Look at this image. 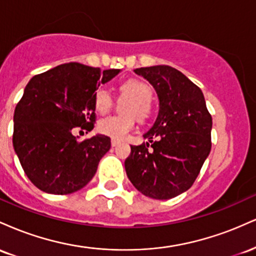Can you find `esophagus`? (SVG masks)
Masks as SVG:
<instances>
[{"label": "esophagus", "instance_id": "esophagus-1", "mask_svg": "<svg viewBox=\"0 0 256 256\" xmlns=\"http://www.w3.org/2000/svg\"><path fill=\"white\" fill-rule=\"evenodd\" d=\"M110 144H112V146H116L119 144V142H118V140H112Z\"/></svg>", "mask_w": 256, "mask_h": 256}]
</instances>
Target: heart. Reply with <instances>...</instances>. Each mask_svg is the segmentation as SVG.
<instances>
[{
  "label": "heart",
  "instance_id": "heart-1",
  "mask_svg": "<svg viewBox=\"0 0 256 256\" xmlns=\"http://www.w3.org/2000/svg\"><path fill=\"white\" fill-rule=\"evenodd\" d=\"M122 95L131 98L126 108L128 114H136L138 118H146L150 113V102L152 100V90L150 85L140 79H130L122 83L119 88ZM113 104L110 91L100 88L94 94V106L98 113L104 114L110 110ZM134 128V118L132 116H110L98 122V128L104 136L113 140H122Z\"/></svg>",
  "mask_w": 256,
  "mask_h": 256
}]
</instances>
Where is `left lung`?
Listing matches in <instances>:
<instances>
[{
	"label": "left lung",
	"instance_id": "left-lung-1",
	"mask_svg": "<svg viewBox=\"0 0 256 256\" xmlns=\"http://www.w3.org/2000/svg\"><path fill=\"white\" fill-rule=\"evenodd\" d=\"M134 73L154 86L160 108L154 125L143 134L148 142L131 146L126 174L148 198H176L192 188L210 155L212 116L201 89L178 70L158 64Z\"/></svg>",
	"mask_w": 256,
	"mask_h": 256
}]
</instances>
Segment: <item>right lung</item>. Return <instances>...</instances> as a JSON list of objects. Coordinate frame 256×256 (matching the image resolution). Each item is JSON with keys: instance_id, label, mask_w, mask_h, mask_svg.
I'll return each mask as SVG.
<instances>
[{"instance_id": "right-lung-1", "label": "right lung", "mask_w": 256, "mask_h": 256, "mask_svg": "<svg viewBox=\"0 0 256 256\" xmlns=\"http://www.w3.org/2000/svg\"><path fill=\"white\" fill-rule=\"evenodd\" d=\"M119 72L70 62L31 78L14 110L13 146L34 186L66 195L92 179L110 138L96 134L78 140L73 132L92 130L94 94Z\"/></svg>"}]
</instances>
